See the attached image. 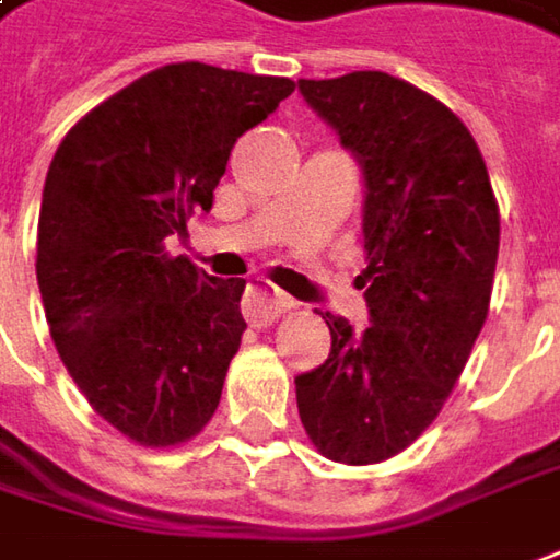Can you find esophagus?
<instances>
[{
    "label": "esophagus",
    "instance_id": "obj_1",
    "mask_svg": "<svg viewBox=\"0 0 560 560\" xmlns=\"http://www.w3.org/2000/svg\"><path fill=\"white\" fill-rule=\"evenodd\" d=\"M294 306L291 298H284L281 291H276L269 281L254 279L250 281V294H247V301H244V316L254 323V326H269V323H276L281 313H288Z\"/></svg>",
    "mask_w": 560,
    "mask_h": 560
}]
</instances>
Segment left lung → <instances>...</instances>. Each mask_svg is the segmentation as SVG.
Listing matches in <instances>:
<instances>
[{"instance_id": "1", "label": "left lung", "mask_w": 560, "mask_h": 560, "mask_svg": "<svg viewBox=\"0 0 560 560\" xmlns=\"http://www.w3.org/2000/svg\"><path fill=\"white\" fill-rule=\"evenodd\" d=\"M366 182L370 328L326 313L331 351L301 373L298 410L328 460L395 457L448 401L489 316L499 203L474 135L420 86L385 71L298 81Z\"/></svg>"}]
</instances>
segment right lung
<instances>
[{"label":"right lung","mask_w":560,"mask_h":560,"mask_svg":"<svg viewBox=\"0 0 560 560\" xmlns=\"http://www.w3.org/2000/svg\"><path fill=\"white\" fill-rule=\"evenodd\" d=\"M294 81L178 61L65 135L43 184L37 281L49 335L90 407L147 448L212 420L241 348L244 279H212L165 237L212 209L232 147Z\"/></svg>","instance_id":"right-lung-1"}]
</instances>
